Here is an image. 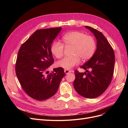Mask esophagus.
<instances>
[{"label": "esophagus", "mask_w": 128, "mask_h": 128, "mask_svg": "<svg viewBox=\"0 0 128 128\" xmlns=\"http://www.w3.org/2000/svg\"><path fill=\"white\" fill-rule=\"evenodd\" d=\"M64 72H65V73L66 74H68L69 72H71V70H64Z\"/></svg>", "instance_id": "esophagus-1"}]
</instances>
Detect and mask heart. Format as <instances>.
<instances>
[{
	"instance_id": "obj_1",
	"label": "heart",
	"mask_w": 128,
	"mask_h": 128,
	"mask_svg": "<svg viewBox=\"0 0 128 128\" xmlns=\"http://www.w3.org/2000/svg\"><path fill=\"white\" fill-rule=\"evenodd\" d=\"M66 46H72L71 56L65 57L57 62V66L66 70L78 65L80 58L88 60L93 56L96 47L95 39L90 35H86L83 32L73 31L66 34L62 37ZM52 54L58 58L62 57L64 46L60 42H52L50 48Z\"/></svg>"
}]
</instances>
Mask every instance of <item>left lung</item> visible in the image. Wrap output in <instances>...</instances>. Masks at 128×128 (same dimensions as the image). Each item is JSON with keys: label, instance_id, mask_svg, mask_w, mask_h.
I'll return each instance as SVG.
<instances>
[{"label": "left lung", "instance_id": "left-lung-1", "mask_svg": "<svg viewBox=\"0 0 128 128\" xmlns=\"http://www.w3.org/2000/svg\"><path fill=\"white\" fill-rule=\"evenodd\" d=\"M97 40L96 50L92 57L80 68L86 72L75 71L74 86L83 97L96 98L103 94L110 84L113 76L115 54L112 46L103 34L91 27L85 26ZM88 69L90 70L89 71Z\"/></svg>", "mask_w": 128, "mask_h": 128}]
</instances>
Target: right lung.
Masks as SVG:
<instances>
[{
	"instance_id": "1",
	"label": "right lung",
	"mask_w": 128,
	"mask_h": 128,
	"mask_svg": "<svg viewBox=\"0 0 128 128\" xmlns=\"http://www.w3.org/2000/svg\"><path fill=\"white\" fill-rule=\"evenodd\" d=\"M61 30L56 28L37 30L18 50L16 75L24 91L35 100H43L53 96L65 75L62 68H54L53 73L46 71L54 62L51 44Z\"/></svg>"
}]
</instances>
